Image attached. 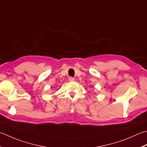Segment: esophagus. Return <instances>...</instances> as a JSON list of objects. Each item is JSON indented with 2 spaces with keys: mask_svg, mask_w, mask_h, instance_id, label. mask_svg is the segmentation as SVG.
I'll return each mask as SVG.
<instances>
[{
  "mask_svg": "<svg viewBox=\"0 0 147 147\" xmlns=\"http://www.w3.org/2000/svg\"><path fill=\"white\" fill-rule=\"evenodd\" d=\"M69 81L73 82L75 81V79H74V78H73V77H69Z\"/></svg>",
  "mask_w": 147,
  "mask_h": 147,
  "instance_id": "1",
  "label": "esophagus"
}]
</instances>
